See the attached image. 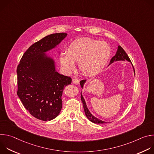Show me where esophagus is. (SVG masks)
Here are the masks:
<instances>
[{"label": "esophagus", "instance_id": "esophagus-1", "mask_svg": "<svg viewBox=\"0 0 154 154\" xmlns=\"http://www.w3.org/2000/svg\"><path fill=\"white\" fill-rule=\"evenodd\" d=\"M72 83L75 85H79V81L77 79H72Z\"/></svg>", "mask_w": 154, "mask_h": 154}]
</instances>
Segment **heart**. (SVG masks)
I'll list each match as a JSON object with an SVG mask.
<instances>
[{
  "label": "heart",
  "mask_w": 154,
  "mask_h": 154,
  "mask_svg": "<svg viewBox=\"0 0 154 154\" xmlns=\"http://www.w3.org/2000/svg\"><path fill=\"white\" fill-rule=\"evenodd\" d=\"M110 54V48L106 42L85 38L72 42L67 52L62 51L60 53V61L68 72L74 68V62H79L81 73L85 76L91 77L103 69Z\"/></svg>",
  "instance_id": "b5f03b06"
}]
</instances>
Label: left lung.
Segmentation results:
<instances>
[{
	"mask_svg": "<svg viewBox=\"0 0 154 154\" xmlns=\"http://www.w3.org/2000/svg\"><path fill=\"white\" fill-rule=\"evenodd\" d=\"M127 61L128 62H130L131 66H132L133 67V69H134V74L135 75V69H134V66L132 64V63H131V61L128 57V56L127 55V54H126V52L124 51V50L120 46H118V49H117V51H116V53L115 54V55L110 60V62H109V64L110 65L111 64L113 63L114 62H116V61ZM86 82V80H83L82 81H80V86L82 88V89L83 90V87H84V85L85 84V83ZM82 92L83 91H82L81 92V100H82V102L83 103V108H84V111H85V115L87 117V118L91 122H93V123H95V124H105V123H107L108 122H105V121H103L97 118H96V116H94L89 110V109L87 107V105L86 103V101H85V99H84L83 96V94H82Z\"/></svg>",
	"mask_w": 154,
	"mask_h": 154,
	"instance_id": "1",
	"label": "left lung"
}]
</instances>
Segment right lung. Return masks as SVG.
<instances>
[{
    "label": "right lung",
    "instance_id": "add662e5",
    "mask_svg": "<svg viewBox=\"0 0 154 154\" xmlns=\"http://www.w3.org/2000/svg\"><path fill=\"white\" fill-rule=\"evenodd\" d=\"M66 36L65 33H54L34 43L17 66V96L30 115L42 121L58 116L63 90L72 82L71 77L56 71L55 59L46 54L57 48Z\"/></svg>",
    "mask_w": 154,
    "mask_h": 154
}]
</instances>
